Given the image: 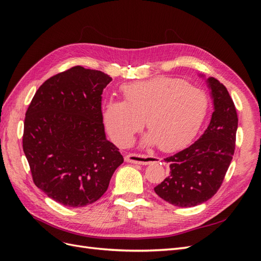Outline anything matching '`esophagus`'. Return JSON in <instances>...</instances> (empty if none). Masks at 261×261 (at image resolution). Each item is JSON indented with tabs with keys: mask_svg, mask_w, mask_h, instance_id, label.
<instances>
[{
	"mask_svg": "<svg viewBox=\"0 0 261 261\" xmlns=\"http://www.w3.org/2000/svg\"><path fill=\"white\" fill-rule=\"evenodd\" d=\"M158 160H159V158H156V156L138 154V153H128L125 156L126 162L136 163V164H141V165H147L149 163L158 161Z\"/></svg>",
	"mask_w": 261,
	"mask_h": 261,
	"instance_id": "esophagus-1",
	"label": "esophagus"
}]
</instances>
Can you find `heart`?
Returning <instances> with one entry per match:
<instances>
[{
	"mask_svg": "<svg viewBox=\"0 0 261 261\" xmlns=\"http://www.w3.org/2000/svg\"><path fill=\"white\" fill-rule=\"evenodd\" d=\"M121 92L123 101L110 99L103 107L106 127L121 146L130 143L145 121L147 143L175 151L191 143L208 112L207 94L176 78L125 84Z\"/></svg>",
	"mask_w": 261,
	"mask_h": 261,
	"instance_id": "b5f03b06",
	"label": "heart"
}]
</instances>
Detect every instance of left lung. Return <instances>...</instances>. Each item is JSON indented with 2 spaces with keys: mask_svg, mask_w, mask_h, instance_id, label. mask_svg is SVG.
<instances>
[{
  "mask_svg": "<svg viewBox=\"0 0 261 261\" xmlns=\"http://www.w3.org/2000/svg\"><path fill=\"white\" fill-rule=\"evenodd\" d=\"M215 111L207 129L193 145L165 158L170 174L155 194L177 207H194L210 199L222 185L235 150L238 113L223 84L207 80Z\"/></svg>",
  "mask_w": 261,
  "mask_h": 261,
  "instance_id": "left-lung-1",
  "label": "left lung"
}]
</instances>
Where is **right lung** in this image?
<instances>
[{
  "label": "right lung",
  "instance_id": "right-lung-1",
  "mask_svg": "<svg viewBox=\"0 0 261 261\" xmlns=\"http://www.w3.org/2000/svg\"><path fill=\"white\" fill-rule=\"evenodd\" d=\"M112 78L74 66L45 81L31 100L22 149L35 185L66 207L97 201L124 159L107 139L101 94Z\"/></svg>",
  "mask_w": 261,
  "mask_h": 261
}]
</instances>
